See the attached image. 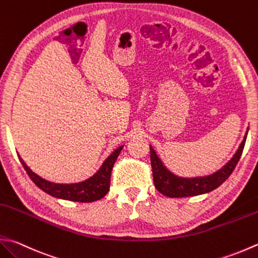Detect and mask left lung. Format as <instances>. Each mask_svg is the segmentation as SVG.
I'll use <instances>...</instances> for the list:
<instances>
[{"label":"left lung","instance_id":"left-lung-1","mask_svg":"<svg viewBox=\"0 0 258 258\" xmlns=\"http://www.w3.org/2000/svg\"><path fill=\"white\" fill-rule=\"evenodd\" d=\"M247 133H248V130L246 131L244 140L240 143L238 150L236 151L233 158L223 168L216 171L213 174L196 176V178H182V176L173 174L171 171L166 169V166L162 163V161L156 155L152 146L150 145L151 165H152L153 181L156 190L162 195L169 197V198H181V197L204 195L218 188L233 173L235 166L238 163L245 146Z\"/></svg>","mask_w":258,"mask_h":258}]
</instances>
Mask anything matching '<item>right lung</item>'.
<instances>
[{
  "mask_svg": "<svg viewBox=\"0 0 258 258\" xmlns=\"http://www.w3.org/2000/svg\"><path fill=\"white\" fill-rule=\"evenodd\" d=\"M123 146L116 149L107 159L104 161V163L100 166L99 170L93 176H90L87 180L82 181L78 183H53L50 181L42 179L41 176L32 172L31 169L24 163V161L20 158V162L23 165L24 170L27 171L35 185H38L40 189L44 191L55 198L77 201V203H93V201L102 199L106 196L109 190L110 184V175L116 159L122 151Z\"/></svg>",
  "mask_w": 258,
  "mask_h": 258,
  "instance_id": "add662e5",
  "label": "right lung"
}]
</instances>
